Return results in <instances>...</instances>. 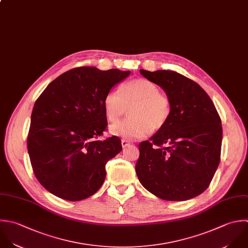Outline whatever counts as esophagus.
I'll return each instance as SVG.
<instances>
[{"label":"esophagus","instance_id":"esophagus-1","mask_svg":"<svg viewBox=\"0 0 248 248\" xmlns=\"http://www.w3.org/2000/svg\"><path fill=\"white\" fill-rule=\"evenodd\" d=\"M129 145H130V142H129V141L124 140V139L122 140V146H123V148H125V147H127V146H129Z\"/></svg>","mask_w":248,"mask_h":248}]
</instances>
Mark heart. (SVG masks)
Listing matches in <instances>:
<instances>
[{
	"label": "heart",
	"mask_w": 248,
	"mask_h": 248,
	"mask_svg": "<svg viewBox=\"0 0 248 248\" xmlns=\"http://www.w3.org/2000/svg\"><path fill=\"white\" fill-rule=\"evenodd\" d=\"M129 118L110 127L111 132L125 140L146 137L151 130L162 128L168 122L172 105L169 96L158 86L146 78H136L120 86L119 92L110 91L103 98V107L111 123L125 114Z\"/></svg>",
	"instance_id": "b5f03b06"
}]
</instances>
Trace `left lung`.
<instances>
[{"instance_id": "8db88e82", "label": "left lung", "mask_w": 248, "mask_h": 248, "mask_svg": "<svg viewBox=\"0 0 248 248\" xmlns=\"http://www.w3.org/2000/svg\"><path fill=\"white\" fill-rule=\"evenodd\" d=\"M171 100L166 124L139 144L135 170L142 186L166 201H186L203 193L220 162L222 125L208 93L172 70L140 69Z\"/></svg>"}]
</instances>
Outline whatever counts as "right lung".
Wrapping results in <instances>:
<instances>
[{"label":"right lung","instance_id":"add662e5","mask_svg":"<svg viewBox=\"0 0 248 248\" xmlns=\"http://www.w3.org/2000/svg\"><path fill=\"white\" fill-rule=\"evenodd\" d=\"M130 74L112 68H72L52 81L34 102L27 147L33 174L55 196L80 201L93 195L105 180L106 163L122 150L107 130L105 94Z\"/></svg>","mask_w":248,"mask_h":248}]
</instances>
